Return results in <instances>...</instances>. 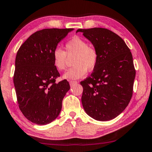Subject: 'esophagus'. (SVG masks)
<instances>
[{"mask_svg": "<svg viewBox=\"0 0 152 152\" xmlns=\"http://www.w3.org/2000/svg\"><path fill=\"white\" fill-rule=\"evenodd\" d=\"M78 83V82L76 80H70L69 81V85L70 86H73V85H74L75 84H77Z\"/></svg>", "mask_w": 152, "mask_h": 152, "instance_id": "obj_1", "label": "esophagus"}]
</instances>
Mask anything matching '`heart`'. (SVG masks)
Here are the masks:
<instances>
[{"label":"heart","instance_id":"b5f03b06","mask_svg":"<svg viewBox=\"0 0 152 152\" xmlns=\"http://www.w3.org/2000/svg\"><path fill=\"white\" fill-rule=\"evenodd\" d=\"M73 57L74 66L64 74L63 78L76 80L85 75L87 71H92L96 67L98 53L94 46L88 45L82 38L74 36L65 45V52L61 49H55L52 54L53 64L58 71L65 69L67 58Z\"/></svg>","mask_w":152,"mask_h":152}]
</instances>
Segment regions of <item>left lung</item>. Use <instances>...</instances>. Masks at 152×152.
<instances>
[{
	"label": "left lung",
	"mask_w": 152,
	"mask_h": 152,
	"mask_svg": "<svg viewBox=\"0 0 152 152\" xmlns=\"http://www.w3.org/2000/svg\"><path fill=\"white\" fill-rule=\"evenodd\" d=\"M98 53L96 67L81 81L85 112L99 121L114 119L125 110L133 94L136 70L129 48L118 35L105 28L79 29Z\"/></svg>",
	"instance_id": "1"
}]
</instances>
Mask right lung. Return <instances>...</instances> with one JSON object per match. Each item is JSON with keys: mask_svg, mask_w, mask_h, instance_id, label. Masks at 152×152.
I'll use <instances>...</instances> for the list:
<instances>
[{"mask_svg": "<svg viewBox=\"0 0 152 152\" xmlns=\"http://www.w3.org/2000/svg\"><path fill=\"white\" fill-rule=\"evenodd\" d=\"M74 29H44L29 36L20 47L15 61L14 84L19 108L29 121L44 125L58 116L70 86L67 80L56 83L60 74L52 54Z\"/></svg>", "mask_w": 152, "mask_h": 152, "instance_id": "1", "label": "right lung"}]
</instances>
